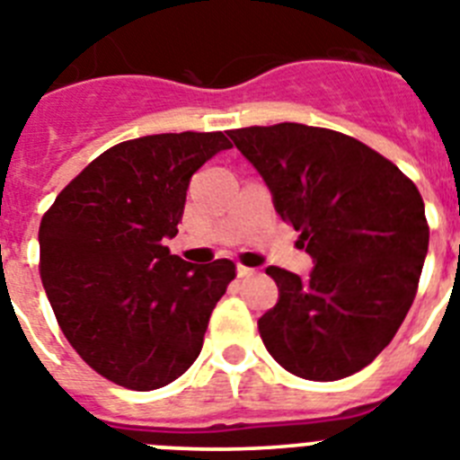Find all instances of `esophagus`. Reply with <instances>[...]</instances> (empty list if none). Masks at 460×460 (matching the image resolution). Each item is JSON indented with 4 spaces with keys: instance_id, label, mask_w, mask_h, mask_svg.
<instances>
[{
    "instance_id": "esophagus-1",
    "label": "esophagus",
    "mask_w": 460,
    "mask_h": 460,
    "mask_svg": "<svg viewBox=\"0 0 460 460\" xmlns=\"http://www.w3.org/2000/svg\"><path fill=\"white\" fill-rule=\"evenodd\" d=\"M253 274H255L253 267H243V265L237 267V276H239V279H249V276H253Z\"/></svg>"
}]
</instances>
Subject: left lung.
<instances>
[{
  "instance_id": "8db88e82",
  "label": "left lung",
  "mask_w": 460,
  "mask_h": 460,
  "mask_svg": "<svg viewBox=\"0 0 460 460\" xmlns=\"http://www.w3.org/2000/svg\"><path fill=\"white\" fill-rule=\"evenodd\" d=\"M227 136L299 233L296 246L315 260L308 279L267 267L279 302L258 320L262 343L304 380L361 371L387 348L417 295L429 251L420 190L389 158L332 128L283 121Z\"/></svg>"
}]
</instances>
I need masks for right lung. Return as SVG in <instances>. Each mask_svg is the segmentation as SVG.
Returning a JSON list of instances; mask_svg holds the SVG:
<instances>
[{"instance_id":"add662e5","label":"right lung","mask_w":460,"mask_h":460,"mask_svg":"<svg viewBox=\"0 0 460 460\" xmlns=\"http://www.w3.org/2000/svg\"><path fill=\"white\" fill-rule=\"evenodd\" d=\"M226 133L136 137L96 156L64 186L39 227V271L55 318L84 364L133 392L190 368L233 260L190 265L170 255L190 174Z\"/></svg>"}]
</instances>
